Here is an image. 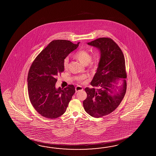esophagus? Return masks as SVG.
Instances as JSON below:
<instances>
[{
	"mask_svg": "<svg viewBox=\"0 0 156 156\" xmlns=\"http://www.w3.org/2000/svg\"><path fill=\"white\" fill-rule=\"evenodd\" d=\"M75 90H76V93H77V92H79L80 91H82V90H83V88L81 86H77L76 87H75Z\"/></svg>",
	"mask_w": 156,
	"mask_h": 156,
	"instance_id": "34e87169",
	"label": "esophagus"
}]
</instances>
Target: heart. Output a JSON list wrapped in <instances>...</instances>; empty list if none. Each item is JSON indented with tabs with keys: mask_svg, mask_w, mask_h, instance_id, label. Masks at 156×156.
<instances>
[{
	"mask_svg": "<svg viewBox=\"0 0 156 156\" xmlns=\"http://www.w3.org/2000/svg\"><path fill=\"white\" fill-rule=\"evenodd\" d=\"M73 57L81 63L87 65L90 68L95 66L96 64V57H91L90 54L87 50H80L74 54ZM63 65L64 69L67 70L69 65V58L67 57L64 60Z\"/></svg>",
	"mask_w": 156,
	"mask_h": 156,
	"instance_id": "b5f03b06",
	"label": "heart"
}]
</instances>
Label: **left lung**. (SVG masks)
Returning <instances> with one entry per match:
<instances>
[{
    "instance_id": "8db88e82",
    "label": "left lung",
    "mask_w": 156,
    "mask_h": 156,
    "mask_svg": "<svg viewBox=\"0 0 156 156\" xmlns=\"http://www.w3.org/2000/svg\"><path fill=\"white\" fill-rule=\"evenodd\" d=\"M87 44L98 48L100 58L90 84L98 89L86 87L83 108L90 115L100 118L116 109L126 93L125 58L119 47L110 38H99ZM121 85H119V83Z\"/></svg>"
}]
</instances>
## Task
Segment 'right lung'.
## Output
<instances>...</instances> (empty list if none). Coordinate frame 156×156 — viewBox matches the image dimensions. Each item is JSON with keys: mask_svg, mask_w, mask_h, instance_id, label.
Instances as JSON below:
<instances>
[{"mask_svg": "<svg viewBox=\"0 0 156 156\" xmlns=\"http://www.w3.org/2000/svg\"><path fill=\"white\" fill-rule=\"evenodd\" d=\"M70 41L57 40L51 42L36 57L30 67L28 91L30 101L43 117L55 119L65 113L75 93L73 85L56 89L57 76L63 73V61L69 53L79 46Z\"/></svg>", "mask_w": 156, "mask_h": 156, "instance_id": "obj_1", "label": "right lung"}]
</instances>
